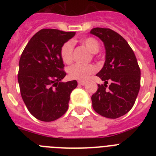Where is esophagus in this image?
<instances>
[{
  "label": "esophagus",
  "instance_id": "obj_1",
  "mask_svg": "<svg viewBox=\"0 0 156 156\" xmlns=\"http://www.w3.org/2000/svg\"><path fill=\"white\" fill-rule=\"evenodd\" d=\"M78 83H79L80 85H82V86H83V85L86 84V82H85V81H79V82H78Z\"/></svg>",
  "mask_w": 156,
  "mask_h": 156
}]
</instances>
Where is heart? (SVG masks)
<instances>
[{
    "label": "heart",
    "mask_w": 156,
    "mask_h": 156,
    "mask_svg": "<svg viewBox=\"0 0 156 156\" xmlns=\"http://www.w3.org/2000/svg\"><path fill=\"white\" fill-rule=\"evenodd\" d=\"M82 44L87 48L89 51L93 54L98 52L100 44L98 41L93 37H87L81 41ZM74 44L73 41H69L62 46L60 55L62 61L66 64H69L73 61V58ZM96 71V68L93 65L74 64L69 67L68 74L70 79L76 80H85L89 76L93 74Z\"/></svg>",
    "instance_id": "heart-1"
}]
</instances>
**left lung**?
I'll return each mask as SVG.
<instances>
[{"label":"left lung","mask_w":156,"mask_h":156,"mask_svg":"<svg viewBox=\"0 0 156 156\" xmlns=\"http://www.w3.org/2000/svg\"><path fill=\"white\" fill-rule=\"evenodd\" d=\"M90 34L100 38L105 48V62L97 76L104 84L98 85L91 97L94 111L116 119L127 113L134 105L140 86V69L132 48L116 32L94 28ZM108 82L110 86H107Z\"/></svg>","instance_id":"left-lung-1"}]
</instances>
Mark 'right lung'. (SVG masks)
I'll list each match as a JSON object with an SVG mask.
<instances>
[{
	"label": "right lung",
	"mask_w": 156,
	"mask_h": 156,
	"mask_svg": "<svg viewBox=\"0 0 156 156\" xmlns=\"http://www.w3.org/2000/svg\"><path fill=\"white\" fill-rule=\"evenodd\" d=\"M75 34L43 29L30 40L22 53L18 73L20 93L29 112L39 120H55L68 109L70 94L77 82H62L66 73L60 51Z\"/></svg>",
	"instance_id": "1"
}]
</instances>
